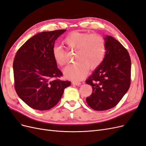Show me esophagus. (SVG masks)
Wrapping results in <instances>:
<instances>
[{"mask_svg":"<svg viewBox=\"0 0 146 146\" xmlns=\"http://www.w3.org/2000/svg\"><path fill=\"white\" fill-rule=\"evenodd\" d=\"M72 84H73V85H75L79 86V85H80L81 83L80 82H73Z\"/></svg>","mask_w":146,"mask_h":146,"instance_id":"esophagus-1","label":"esophagus"}]
</instances>
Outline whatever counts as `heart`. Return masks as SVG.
I'll return each instance as SVG.
<instances>
[{"instance_id": "1", "label": "heart", "mask_w": 146, "mask_h": 146, "mask_svg": "<svg viewBox=\"0 0 146 146\" xmlns=\"http://www.w3.org/2000/svg\"><path fill=\"white\" fill-rule=\"evenodd\" d=\"M63 44L68 50H76V62L63 70L65 77L69 80H81L86 76L89 68L93 70L98 68L104 59L106 42L99 34L73 32L64 39ZM52 53L58 66L63 67L68 63L67 52L63 48L54 46Z\"/></svg>"}]
</instances>
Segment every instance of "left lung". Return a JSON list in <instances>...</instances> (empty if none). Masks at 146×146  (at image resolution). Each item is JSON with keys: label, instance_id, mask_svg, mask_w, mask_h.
<instances>
[{"label": "left lung", "instance_id": "8db88e82", "mask_svg": "<svg viewBox=\"0 0 146 146\" xmlns=\"http://www.w3.org/2000/svg\"><path fill=\"white\" fill-rule=\"evenodd\" d=\"M105 58L86 80L92 92L86 98L90 107L104 111L115 107L129 90L131 82V60L120 42L106 35Z\"/></svg>", "mask_w": 146, "mask_h": 146}]
</instances>
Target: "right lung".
I'll return each instance as SVG.
<instances>
[{
  "instance_id": "right-lung-1",
  "label": "right lung",
  "mask_w": 146,
  "mask_h": 146,
  "mask_svg": "<svg viewBox=\"0 0 146 146\" xmlns=\"http://www.w3.org/2000/svg\"><path fill=\"white\" fill-rule=\"evenodd\" d=\"M66 30L39 33L22 46L13 61L15 88L29 107L44 111L58 104L70 82L63 76L52 56L55 41Z\"/></svg>"
}]
</instances>
